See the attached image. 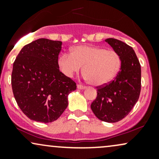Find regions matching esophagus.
Segmentation results:
<instances>
[{
    "mask_svg": "<svg viewBox=\"0 0 159 159\" xmlns=\"http://www.w3.org/2000/svg\"><path fill=\"white\" fill-rule=\"evenodd\" d=\"M77 88L79 89V90H84V89L86 88V87H84V86H83L81 84H78L77 85Z\"/></svg>",
    "mask_w": 159,
    "mask_h": 159,
    "instance_id": "34e87169",
    "label": "esophagus"
}]
</instances>
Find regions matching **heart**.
Segmentation results:
<instances>
[{
	"label": "heart",
	"instance_id": "heart-1",
	"mask_svg": "<svg viewBox=\"0 0 159 159\" xmlns=\"http://www.w3.org/2000/svg\"><path fill=\"white\" fill-rule=\"evenodd\" d=\"M58 66L64 75L71 78L84 66V77L96 87L106 85L116 77L121 66V58L112 49L79 45L60 57Z\"/></svg>",
	"mask_w": 159,
	"mask_h": 159
}]
</instances>
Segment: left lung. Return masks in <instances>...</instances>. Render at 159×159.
Masks as SVG:
<instances>
[{"label":"left lung","instance_id":"left-lung-1","mask_svg":"<svg viewBox=\"0 0 159 159\" xmlns=\"http://www.w3.org/2000/svg\"><path fill=\"white\" fill-rule=\"evenodd\" d=\"M105 42L119 54L121 67L113 81L97 87V96L90 107L98 119L116 123L129 114L139 98L141 69L132 47L113 38L105 39Z\"/></svg>","mask_w":159,"mask_h":159}]
</instances>
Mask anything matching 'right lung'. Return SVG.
Instances as JSON below:
<instances>
[{
	"label": "right lung",
	"instance_id": "right-lung-1",
	"mask_svg": "<svg viewBox=\"0 0 159 159\" xmlns=\"http://www.w3.org/2000/svg\"><path fill=\"white\" fill-rule=\"evenodd\" d=\"M62 42L36 39L23 47L13 63L11 83L20 109L29 119L55 121L68 106L76 83L60 71Z\"/></svg>",
	"mask_w": 159,
	"mask_h": 159
}]
</instances>
